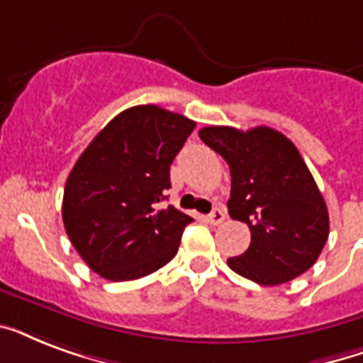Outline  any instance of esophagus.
<instances>
[{
	"mask_svg": "<svg viewBox=\"0 0 363 363\" xmlns=\"http://www.w3.org/2000/svg\"><path fill=\"white\" fill-rule=\"evenodd\" d=\"M224 220H226V213L220 207H216V209L211 211V215H207V222H211V224H222Z\"/></svg>",
	"mask_w": 363,
	"mask_h": 363,
	"instance_id": "obj_1",
	"label": "esophagus"
}]
</instances>
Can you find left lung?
<instances>
[{
    "mask_svg": "<svg viewBox=\"0 0 363 363\" xmlns=\"http://www.w3.org/2000/svg\"><path fill=\"white\" fill-rule=\"evenodd\" d=\"M199 139L230 165L228 213L250 230V247L228 259L230 269L275 286L313 267L330 235V216L296 145L267 125H209Z\"/></svg>",
    "mask_w": 363,
    "mask_h": 363,
    "instance_id": "1",
    "label": "left lung"
}]
</instances>
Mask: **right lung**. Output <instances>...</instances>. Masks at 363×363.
I'll list each match as a JSON object with an SVG mask.
<instances>
[{"instance_id":"right-lung-1","label":"right lung","mask_w":363,"mask_h":363,"mask_svg":"<svg viewBox=\"0 0 363 363\" xmlns=\"http://www.w3.org/2000/svg\"><path fill=\"white\" fill-rule=\"evenodd\" d=\"M196 122L158 105L116 115L79 156L64 190L67 238L107 281L150 275L179 250L192 216L162 207L169 165Z\"/></svg>"}]
</instances>
